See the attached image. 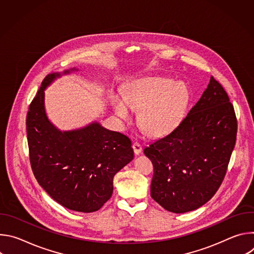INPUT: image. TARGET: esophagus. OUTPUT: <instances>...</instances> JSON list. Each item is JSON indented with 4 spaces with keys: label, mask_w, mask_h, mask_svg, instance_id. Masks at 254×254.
<instances>
[{
    "label": "esophagus",
    "mask_w": 254,
    "mask_h": 254,
    "mask_svg": "<svg viewBox=\"0 0 254 254\" xmlns=\"http://www.w3.org/2000/svg\"><path fill=\"white\" fill-rule=\"evenodd\" d=\"M132 149H133L134 155H136V156L139 155L141 153V151H142V148H141V146H140L138 142H133L132 143Z\"/></svg>",
    "instance_id": "34e87169"
}]
</instances>
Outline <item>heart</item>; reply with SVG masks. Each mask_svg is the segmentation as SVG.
<instances>
[{"label":"heart","instance_id":"b5f03b06","mask_svg":"<svg viewBox=\"0 0 254 254\" xmlns=\"http://www.w3.org/2000/svg\"><path fill=\"white\" fill-rule=\"evenodd\" d=\"M126 100L115 96L116 115L125 122L131 118L130 108L140 111V127L152 136L166 134L177 127L188 112L191 93L184 82L153 76L131 82L125 91Z\"/></svg>","mask_w":254,"mask_h":254}]
</instances>
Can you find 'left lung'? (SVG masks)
<instances>
[{
	"mask_svg": "<svg viewBox=\"0 0 254 254\" xmlns=\"http://www.w3.org/2000/svg\"><path fill=\"white\" fill-rule=\"evenodd\" d=\"M237 133L234 108L211 77L180 125L143 153L153 163L151 196L164 209L186 213L207 203L225 177Z\"/></svg>",
	"mask_w": 254,
	"mask_h": 254,
	"instance_id": "left-lung-1",
	"label": "left lung"
}]
</instances>
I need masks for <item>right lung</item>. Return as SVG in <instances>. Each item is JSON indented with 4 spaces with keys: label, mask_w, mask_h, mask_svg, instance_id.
I'll use <instances>...</instances> for the list:
<instances>
[{
    "label": "right lung",
    "mask_w": 254,
    "mask_h": 254,
    "mask_svg": "<svg viewBox=\"0 0 254 254\" xmlns=\"http://www.w3.org/2000/svg\"><path fill=\"white\" fill-rule=\"evenodd\" d=\"M48 74L27 115L30 163L39 185L67 209L90 213L100 209L114 191V177L133 159L130 139L98 122L81 128L60 130L45 111V89L61 75Z\"/></svg>",
    "instance_id": "right-lung-1"
}]
</instances>
